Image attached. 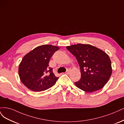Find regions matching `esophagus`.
Here are the masks:
<instances>
[{"instance_id":"1","label":"esophagus","mask_w":124,"mask_h":124,"mask_svg":"<svg viewBox=\"0 0 124 124\" xmlns=\"http://www.w3.org/2000/svg\"><path fill=\"white\" fill-rule=\"evenodd\" d=\"M70 73V70L67 69V70H66V71L65 72V74H69Z\"/></svg>"}]
</instances>
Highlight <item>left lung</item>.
<instances>
[{
  "mask_svg": "<svg viewBox=\"0 0 124 124\" xmlns=\"http://www.w3.org/2000/svg\"><path fill=\"white\" fill-rule=\"evenodd\" d=\"M76 58L81 71V78L75 82L78 88L92 93L101 90L112 74L111 61L105 52L89 44H78L67 46Z\"/></svg>",
  "mask_w": 124,
  "mask_h": 124,
  "instance_id": "1",
  "label": "left lung"
}]
</instances>
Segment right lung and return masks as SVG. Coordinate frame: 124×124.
Here are the masks:
<instances>
[{"label": "right lung", "instance_id": "add662e5", "mask_svg": "<svg viewBox=\"0 0 124 124\" xmlns=\"http://www.w3.org/2000/svg\"><path fill=\"white\" fill-rule=\"evenodd\" d=\"M59 49L57 46L43 45L35 48L23 57L19 65L18 74L28 89L41 92L54 85L59 77L55 76L53 69L49 67V62Z\"/></svg>", "mask_w": 124, "mask_h": 124}]
</instances>
